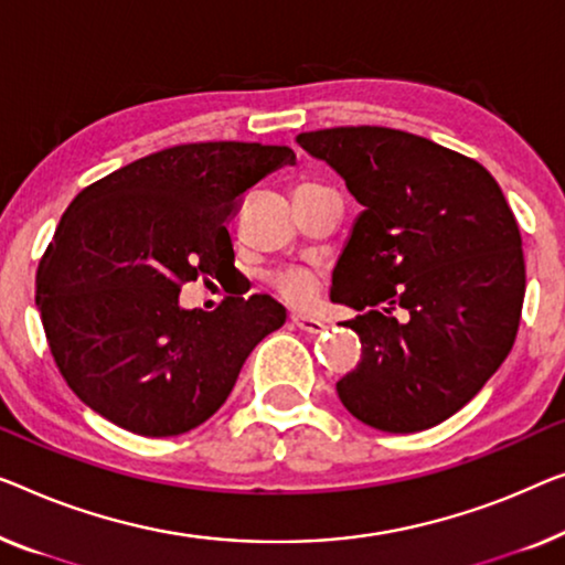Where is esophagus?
Masks as SVG:
<instances>
[{
	"mask_svg": "<svg viewBox=\"0 0 565 565\" xmlns=\"http://www.w3.org/2000/svg\"><path fill=\"white\" fill-rule=\"evenodd\" d=\"M290 321H292V326H296V329L306 331V333H323V331H326V323L318 321V318H313V316L292 313Z\"/></svg>",
	"mask_w": 565,
	"mask_h": 565,
	"instance_id": "esophagus-1",
	"label": "esophagus"
}]
</instances>
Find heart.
<instances>
[{
	"instance_id": "1",
	"label": "heart",
	"mask_w": 565,
	"mask_h": 565,
	"mask_svg": "<svg viewBox=\"0 0 565 565\" xmlns=\"http://www.w3.org/2000/svg\"><path fill=\"white\" fill-rule=\"evenodd\" d=\"M277 290L292 302H308L313 298V280H310V275L300 273V269H292V273L277 277Z\"/></svg>"
}]
</instances>
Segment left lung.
I'll list each match as a JSON object with an SVG mask.
<instances>
[{
	"mask_svg": "<svg viewBox=\"0 0 565 565\" xmlns=\"http://www.w3.org/2000/svg\"><path fill=\"white\" fill-rule=\"evenodd\" d=\"M296 142L364 206L333 267L331 300L362 310L347 321L362 362L337 382L339 399L387 433L444 423L518 337L525 259L502 188L477 160L399 129L333 127Z\"/></svg>",
	"mask_w": 565,
	"mask_h": 565,
	"instance_id": "obj_1",
	"label": "left lung"
}]
</instances>
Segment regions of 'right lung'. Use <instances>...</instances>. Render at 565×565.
<instances>
[{
    "label": "right lung",
    "instance_id": "add662e5",
    "mask_svg": "<svg viewBox=\"0 0 565 565\" xmlns=\"http://www.w3.org/2000/svg\"><path fill=\"white\" fill-rule=\"evenodd\" d=\"M290 147L195 142L147 154L81 191L40 259L35 300L81 403L168 438L226 403L249 351L285 323L269 296L181 308V285L234 273L226 218Z\"/></svg>",
    "mask_w": 565,
    "mask_h": 565
}]
</instances>
